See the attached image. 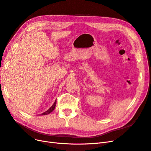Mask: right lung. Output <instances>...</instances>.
I'll list each match as a JSON object with an SVG mask.
<instances>
[{"label": "right lung", "instance_id": "add662e5", "mask_svg": "<svg viewBox=\"0 0 151 151\" xmlns=\"http://www.w3.org/2000/svg\"><path fill=\"white\" fill-rule=\"evenodd\" d=\"M56 102L57 101L55 100V103H53V104L52 105V106L50 107V108H49L48 110L47 111H45L44 113H43L42 114H41V115H48V114L50 113L51 112H52L53 111V109H55V106H56Z\"/></svg>", "mask_w": 151, "mask_h": 151}]
</instances>
